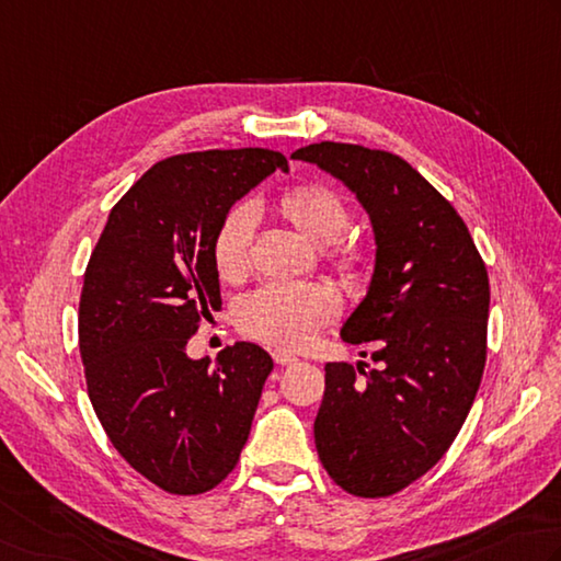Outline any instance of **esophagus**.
Segmentation results:
<instances>
[{"label": "esophagus", "instance_id": "esophagus-1", "mask_svg": "<svg viewBox=\"0 0 561 561\" xmlns=\"http://www.w3.org/2000/svg\"><path fill=\"white\" fill-rule=\"evenodd\" d=\"M272 357H274V362H277L279 367H287V365H294V362H296V355H291L289 350H274Z\"/></svg>", "mask_w": 561, "mask_h": 561}]
</instances>
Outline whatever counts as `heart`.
Returning a JSON list of instances; mask_svg holds the SVG:
<instances>
[{"label":"heart","mask_w":561,"mask_h":561,"mask_svg":"<svg viewBox=\"0 0 561 561\" xmlns=\"http://www.w3.org/2000/svg\"><path fill=\"white\" fill-rule=\"evenodd\" d=\"M274 211L309 243L328 248L331 265L345 277H367L375 250L367 240L347 238L353 211L345 196L321 182L296 184L274 202ZM255 208L236 204L218 221L211 238L216 277L226 284L243 282L252 267ZM337 316L335 296L323 287L267 284L238 306V328L248 337L277 347H301Z\"/></svg>","instance_id":"1"}]
</instances>
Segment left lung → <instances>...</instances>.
Instances as JSON below:
<instances>
[{
  "label": "left lung",
  "mask_w": 561,
  "mask_h": 561,
  "mask_svg": "<svg viewBox=\"0 0 561 561\" xmlns=\"http://www.w3.org/2000/svg\"><path fill=\"white\" fill-rule=\"evenodd\" d=\"M291 158L343 180L377 238L375 277L340 335L375 347L379 367L328 362L318 459L353 496H393L440 462L474 403L486 365V265L455 206L393 152L323 140Z\"/></svg>",
  "instance_id": "8db88e82"
}]
</instances>
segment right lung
I'll return each mask as SVG.
<instances>
[{
    "mask_svg": "<svg viewBox=\"0 0 561 561\" xmlns=\"http://www.w3.org/2000/svg\"><path fill=\"white\" fill-rule=\"evenodd\" d=\"M277 168L287 158L270 148L160 160L116 202L87 262V393L118 455L174 496L211 491L236 469L274 367L252 343L224 347L214 367L186 357V343L221 309L218 221Z\"/></svg>",
    "mask_w": 561,
    "mask_h": 561,
    "instance_id": "add662e5",
    "label": "right lung"
}]
</instances>
